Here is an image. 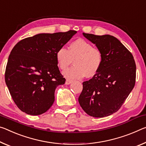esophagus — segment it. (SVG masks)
Segmentation results:
<instances>
[{"label":"esophagus","mask_w":146,"mask_h":146,"mask_svg":"<svg viewBox=\"0 0 146 146\" xmlns=\"http://www.w3.org/2000/svg\"><path fill=\"white\" fill-rule=\"evenodd\" d=\"M72 80H70V79H66V85H69V84H71V83H72Z\"/></svg>","instance_id":"34e87169"}]
</instances>
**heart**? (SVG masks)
Masks as SVG:
<instances>
[{
    "mask_svg": "<svg viewBox=\"0 0 146 146\" xmlns=\"http://www.w3.org/2000/svg\"><path fill=\"white\" fill-rule=\"evenodd\" d=\"M59 68L67 69L74 60V66L63 73L69 79H80L84 77H93L98 73L103 62L102 52L92 43L83 39H77L70 43L69 50L60 47L56 52Z\"/></svg>",
    "mask_w": 146,
    "mask_h": 146,
    "instance_id": "1",
    "label": "heart"
}]
</instances>
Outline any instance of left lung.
Here are the masks:
<instances>
[{
	"instance_id": "left-lung-1",
	"label": "left lung",
	"mask_w": 146,
	"mask_h": 146,
	"mask_svg": "<svg viewBox=\"0 0 146 146\" xmlns=\"http://www.w3.org/2000/svg\"><path fill=\"white\" fill-rule=\"evenodd\" d=\"M83 36L101 50L103 62L98 73L82 82L78 102L90 116H108L119 109L135 86V60L131 52L114 36L86 33Z\"/></svg>"
}]
</instances>
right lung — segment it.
<instances>
[{
  "instance_id": "1",
  "label": "right lung",
  "mask_w": 146,
  "mask_h": 146,
  "mask_svg": "<svg viewBox=\"0 0 146 146\" xmlns=\"http://www.w3.org/2000/svg\"><path fill=\"white\" fill-rule=\"evenodd\" d=\"M77 33L75 31L38 34L19 41L8 58L5 82L15 105L37 115L49 109L56 87L66 79L60 72L56 52Z\"/></svg>"
}]
</instances>
